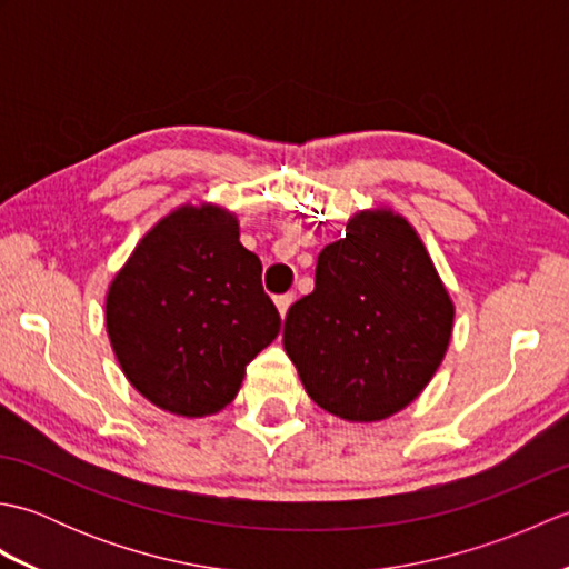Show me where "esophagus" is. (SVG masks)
I'll return each instance as SVG.
<instances>
[{
  "mask_svg": "<svg viewBox=\"0 0 569 569\" xmlns=\"http://www.w3.org/2000/svg\"><path fill=\"white\" fill-rule=\"evenodd\" d=\"M293 300H296L293 293H283V296H276L273 298V303H276L278 312H281V318H286V312H288V308H291Z\"/></svg>",
  "mask_w": 569,
  "mask_h": 569,
  "instance_id": "34e87169",
  "label": "esophagus"
}]
</instances>
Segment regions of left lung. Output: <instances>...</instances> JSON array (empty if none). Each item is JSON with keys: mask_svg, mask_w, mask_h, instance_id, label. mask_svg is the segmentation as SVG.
Masks as SVG:
<instances>
[{"mask_svg": "<svg viewBox=\"0 0 569 569\" xmlns=\"http://www.w3.org/2000/svg\"><path fill=\"white\" fill-rule=\"evenodd\" d=\"M455 306L406 217L365 210L318 257L316 291L291 306L286 355L328 413L383 420L438 371Z\"/></svg>", "mask_w": 569, "mask_h": 569, "instance_id": "obj_1", "label": "left lung"}]
</instances>
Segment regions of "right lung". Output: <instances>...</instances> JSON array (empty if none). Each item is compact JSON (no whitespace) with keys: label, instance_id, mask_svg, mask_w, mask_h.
Instances as JSON below:
<instances>
[{"label":"right lung","instance_id":"obj_1","mask_svg":"<svg viewBox=\"0 0 569 569\" xmlns=\"http://www.w3.org/2000/svg\"><path fill=\"white\" fill-rule=\"evenodd\" d=\"M104 312L129 383L186 418L232 403L247 365L281 330L259 257L217 204L163 217L114 276Z\"/></svg>","mask_w":569,"mask_h":569}]
</instances>
